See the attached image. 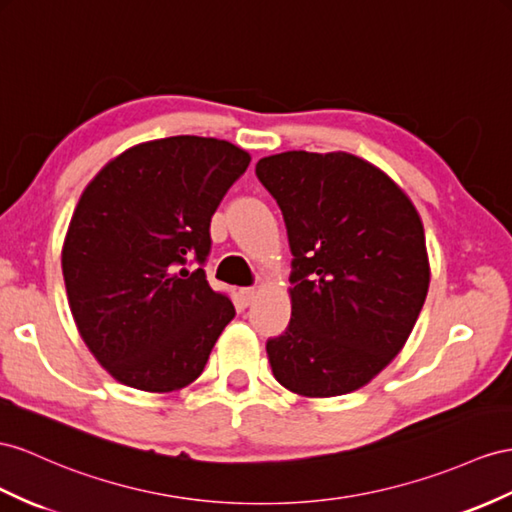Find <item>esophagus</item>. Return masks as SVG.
<instances>
[{
	"label": "esophagus",
	"instance_id": "1",
	"mask_svg": "<svg viewBox=\"0 0 512 512\" xmlns=\"http://www.w3.org/2000/svg\"><path fill=\"white\" fill-rule=\"evenodd\" d=\"M238 296H240V303L246 307V305H251L253 300H255V296H257V290H255V287H240Z\"/></svg>",
	"mask_w": 512,
	"mask_h": 512
}]
</instances>
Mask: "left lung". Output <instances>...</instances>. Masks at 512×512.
Listing matches in <instances>:
<instances>
[{
    "instance_id": "left-lung-1",
    "label": "left lung",
    "mask_w": 512,
    "mask_h": 512,
    "mask_svg": "<svg viewBox=\"0 0 512 512\" xmlns=\"http://www.w3.org/2000/svg\"><path fill=\"white\" fill-rule=\"evenodd\" d=\"M290 240L292 318L266 350L298 396L368 385L409 339L430 283L415 205L381 168L344 151L259 160Z\"/></svg>"
}]
</instances>
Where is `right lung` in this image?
<instances>
[{"instance_id": "obj_1", "label": "right lung", "mask_w": 512, "mask_h": 512, "mask_svg": "<svg viewBox=\"0 0 512 512\" xmlns=\"http://www.w3.org/2000/svg\"><path fill=\"white\" fill-rule=\"evenodd\" d=\"M251 155L227 140L170 136L103 166L62 246L69 307L116 381L153 393L201 376L233 303L207 283L209 222Z\"/></svg>"}]
</instances>
